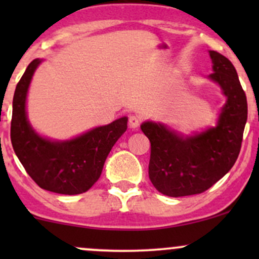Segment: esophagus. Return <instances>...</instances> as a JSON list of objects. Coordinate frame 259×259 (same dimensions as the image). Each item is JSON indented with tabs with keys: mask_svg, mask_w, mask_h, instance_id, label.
<instances>
[{
	"mask_svg": "<svg viewBox=\"0 0 259 259\" xmlns=\"http://www.w3.org/2000/svg\"><path fill=\"white\" fill-rule=\"evenodd\" d=\"M140 125V119L136 115H130L129 117V126L130 129H136Z\"/></svg>",
	"mask_w": 259,
	"mask_h": 259,
	"instance_id": "obj_1",
	"label": "esophagus"
}]
</instances>
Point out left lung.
Here are the masks:
<instances>
[{
	"instance_id": "8db88e82",
	"label": "left lung",
	"mask_w": 259,
	"mask_h": 259,
	"mask_svg": "<svg viewBox=\"0 0 259 259\" xmlns=\"http://www.w3.org/2000/svg\"><path fill=\"white\" fill-rule=\"evenodd\" d=\"M213 73L208 79L221 86L227 102L217 125L183 135L163 123L145 121L141 130L151 142L148 175L165 196L197 195L213 186L233 168L247 121V100L236 69L227 57L209 51Z\"/></svg>"
}]
</instances>
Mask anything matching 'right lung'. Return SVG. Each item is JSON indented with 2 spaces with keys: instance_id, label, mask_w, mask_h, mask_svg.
Masks as SVG:
<instances>
[{
  "instance_id": "add662e5",
  "label": "right lung",
  "mask_w": 259,
  "mask_h": 259,
  "mask_svg": "<svg viewBox=\"0 0 259 259\" xmlns=\"http://www.w3.org/2000/svg\"><path fill=\"white\" fill-rule=\"evenodd\" d=\"M42 59H34L18 82L13 97L11 141L26 173L41 189L62 195H79L99 180L107 156L125 133L127 118L97 126L65 141L44 138L26 115V96L32 75Z\"/></svg>"
}]
</instances>
